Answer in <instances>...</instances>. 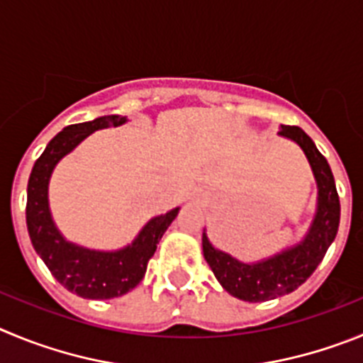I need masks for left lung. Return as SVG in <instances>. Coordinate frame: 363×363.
<instances>
[{
    "label": "left lung",
    "mask_w": 363,
    "mask_h": 363,
    "mask_svg": "<svg viewBox=\"0 0 363 363\" xmlns=\"http://www.w3.org/2000/svg\"><path fill=\"white\" fill-rule=\"evenodd\" d=\"M279 135L291 139L302 148L311 164L318 188L316 213L303 240L269 259L246 264L213 247L206 231L202 233L206 262L210 264L220 286L235 298L244 302H266L287 295L302 286L322 262L340 224V199L336 194L335 177L311 137L298 126H282Z\"/></svg>",
    "instance_id": "8db88e82"
}]
</instances>
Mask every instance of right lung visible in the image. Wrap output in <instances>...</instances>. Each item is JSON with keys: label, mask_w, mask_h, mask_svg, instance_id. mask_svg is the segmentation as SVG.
I'll use <instances>...</instances> for the list:
<instances>
[{"label": "right lung", "mask_w": 363, "mask_h": 363, "mask_svg": "<svg viewBox=\"0 0 363 363\" xmlns=\"http://www.w3.org/2000/svg\"><path fill=\"white\" fill-rule=\"evenodd\" d=\"M125 123L126 117L103 116L88 123L67 126L48 143L28 179L27 228L32 246L54 279L83 298H116L133 289L145 277L148 260L157 250L159 240L179 213V208H175L153 217L130 246L117 251L86 250L65 240L55 228L48 208V181L55 164L92 132Z\"/></svg>", "instance_id": "obj_1"}]
</instances>
